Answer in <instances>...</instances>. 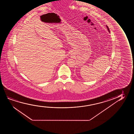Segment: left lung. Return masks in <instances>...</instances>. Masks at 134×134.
Segmentation results:
<instances>
[{
  "instance_id": "1",
  "label": "left lung",
  "mask_w": 134,
  "mask_h": 134,
  "mask_svg": "<svg viewBox=\"0 0 134 134\" xmlns=\"http://www.w3.org/2000/svg\"><path fill=\"white\" fill-rule=\"evenodd\" d=\"M107 29H108V31L110 32V31H109V28H108V26H107Z\"/></svg>"
}]
</instances>
